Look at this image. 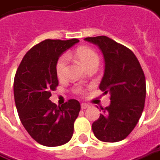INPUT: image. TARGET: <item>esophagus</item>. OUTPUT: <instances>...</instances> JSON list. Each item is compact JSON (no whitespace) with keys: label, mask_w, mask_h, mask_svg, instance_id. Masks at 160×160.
Instances as JSON below:
<instances>
[{"label":"esophagus","mask_w":160,"mask_h":160,"mask_svg":"<svg viewBox=\"0 0 160 160\" xmlns=\"http://www.w3.org/2000/svg\"><path fill=\"white\" fill-rule=\"evenodd\" d=\"M80 107H81L82 110H85V109H87V108L89 107V105H88V104H87V103H81Z\"/></svg>","instance_id":"34e87169"}]
</instances>
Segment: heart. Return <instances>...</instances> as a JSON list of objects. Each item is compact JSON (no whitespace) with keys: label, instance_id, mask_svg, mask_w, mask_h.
<instances>
[{"label":"heart","instance_id":"heart-1","mask_svg":"<svg viewBox=\"0 0 160 160\" xmlns=\"http://www.w3.org/2000/svg\"><path fill=\"white\" fill-rule=\"evenodd\" d=\"M75 57L78 58V60L86 69L90 67L92 65H97L99 63V57L97 52L92 49L88 47H80L76 49L75 51ZM68 56L63 55L58 58V62L56 63V72L58 78H63L65 75L66 69H67V63H68ZM81 88H78L76 89V92L80 93Z\"/></svg>","mask_w":160,"mask_h":160}]
</instances>
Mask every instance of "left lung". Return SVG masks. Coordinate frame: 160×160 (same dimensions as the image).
Instances as JSON below:
<instances>
[{
	"instance_id": "left-lung-1",
	"label": "left lung",
	"mask_w": 160,
	"mask_h": 160,
	"mask_svg": "<svg viewBox=\"0 0 160 160\" xmlns=\"http://www.w3.org/2000/svg\"><path fill=\"white\" fill-rule=\"evenodd\" d=\"M104 58V73L99 88L111 95V103L92 124L98 140L116 142L125 139L139 121L146 97L145 76L140 63L129 48L106 36L88 37Z\"/></svg>"
}]
</instances>
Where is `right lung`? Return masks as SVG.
<instances>
[{"instance_id": "1", "label": "right lung", "mask_w": 160, "mask_h": 160, "mask_svg": "<svg viewBox=\"0 0 160 160\" xmlns=\"http://www.w3.org/2000/svg\"><path fill=\"white\" fill-rule=\"evenodd\" d=\"M79 42L77 39L43 41L25 54L17 70L14 97L18 116L28 134L42 145H63L73 134L80 111L79 101L71 99L58 106L49 97L58 86V58Z\"/></svg>"}]
</instances>
